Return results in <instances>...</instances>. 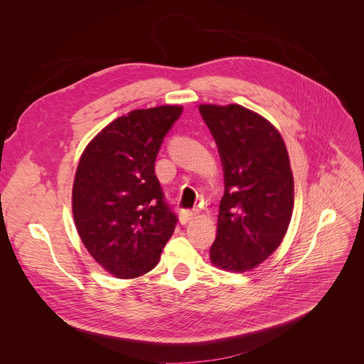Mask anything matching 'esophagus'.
Here are the masks:
<instances>
[{
  "instance_id": "34e87169",
  "label": "esophagus",
  "mask_w": 364,
  "mask_h": 364,
  "mask_svg": "<svg viewBox=\"0 0 364 364\" xmlns=\"http://www.w3.org/2000/svg\"><path fill=\"white\" fill-rule=\"evenodd\" d=\"M196 217H197V211H182L181 213V222H182V225H185Z\"/></svg>"
}]
</instances>
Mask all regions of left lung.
<instances>
[{"mask_svg": "<svg viewBox=\"0 0 364 364\" xmlns=\"http://www.w3.org/2000/svg\"><path fill=\"white\" fill-rule=\"evenodd\" d=\"M225 174L211 262L226 272L255 269L287 232L294 183L285 142L269 119L240 105H200Z\"/></svg>", "mask_w": 364, "mask_h": 364, "instance_id": "8db88e82", "label": "left lung"}]
</instances>
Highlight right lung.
I'll list each match as a JSON object with an SVG mask.
<instances>
[{
    "label": "right lung",
    "mask_w": 364,
    "mask_h": 364,
    "mask_svg": "<svg viewBox=\"0 0 364 364\" xmlns=\"http://www.w3.org/2000/svg\"><path fill=\"white\" fill-rule=\"evenodd\" d=\"M182 106L135 109L90 141L73 183L77 232L95 262L119 279L156 267L178 218L164 202L155 161Z\"/></svg>",
    "instance_id": "obj_1"
}]
</instances>
